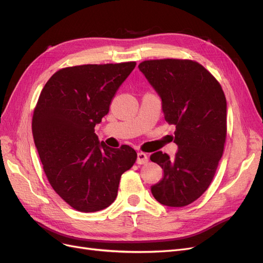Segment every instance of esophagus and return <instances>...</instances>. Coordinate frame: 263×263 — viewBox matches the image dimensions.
<instances>
[{
    "mask_svg": "<svg viewBox=\"0 0 263 263\" xmlns=\"http://www.w3.org/2000/svg\"><path fill=\"white\" fill-rule=\"evenodd\" d=\"M148 162V156L145 153L137 154V163L138 164H146Z\"/></svg>",
    "mask_w": 263,
    "mask_h": 263,
    "instance_id": "obj_1",
    "label": "esophagus"
}]
</instances>
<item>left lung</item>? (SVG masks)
<instances>
[{
    "label": "left lung",
    "instance_id": "1",
    "mask_svg": "<svg viewBox=\"0 0 263 263\" xmlns=\"http://www.w3.org/2000/svg\"><path fill=\"white\" fill-rule=\"evenodd\" d=\"M138 68L160 97L164 119L176 125L172 140L179 147L173 159L161 151L150 156L163 169L151 193L159 203L182 208L208 190L216 172L227 134L225 94L196 61L146 60Z\"/></svg>",
    "mask_w": 263,
    "mask_h": 263
}]
</instances>
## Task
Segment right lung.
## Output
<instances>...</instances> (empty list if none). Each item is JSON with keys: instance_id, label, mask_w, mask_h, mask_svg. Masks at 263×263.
I'll return each mask as SVG.
<instances>
[{"instance_id": "add662e5", "label": "right lung", "mask_w": 263, "mask_h": 263, "mask_svg": "<svg viewBox=\"0 0 263 263\" xmlns=\"http://www.w3.org/2000/svg\"><path fill=\"white\" fill-rule=\"evenodd\" d=\"M135 67L132 61L63 68L39 95L31 122L35 146L50 185L79 212L108 208L137 159L132 147L109 148L94 133Z\"/></svg>"}]
</instances>
